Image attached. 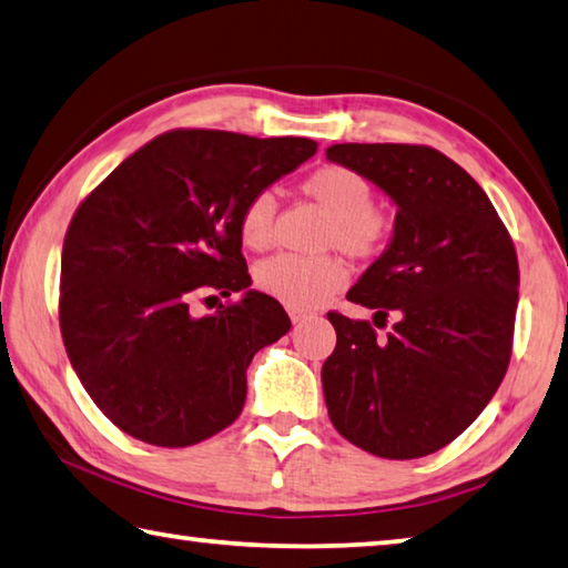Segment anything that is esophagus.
<instances>
[{
  "instance_id": "1",
  "label": "esophagus",
  "mask_w": 568,
  "mask_h": 568,
  "mask_svg": "<svg viewBox=\"0 0 568 568\" xmlns=\"http://www.w3.org/2000/svg\"><path fill=\"white\" fill-rule=\"evenodd\" d=\"M311 317H315L313 313H307V311H297V307H291V320L295 325H301V323H305V320H311Z\"/></svg>"
}]
</instances>
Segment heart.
Returning a JSON list of instances; mask_svg holds the SVG:
<instances>
[{"label": "heart", "mask_w": 568, "mask_h": 568, "mask_svg": "<svg viewBox=\"0 0 568 568\" xmlns=\"http://www.w3.org/2000/svg\"><path fill=\"white\" fill-rule=\"evenodd\" d=\"M303 191L329 213L323 233L325 248H339L353 257H369L383 251L389 225L385 215L373 209V189L359 173L345 166H323L303 181ZM273 229L275 199L267 191L255 193L241 211V243L251 251H265L273 243ZM253 277L261 293L305 311L339 291L347 271L333 255H273L255 265Z\"/></svg>", "instance_id": "b5f03b06"}]
</instances>
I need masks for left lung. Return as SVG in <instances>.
I'll return each instance as SVG.
<instances>
[{
	"label": "left lung",
	"instance_id": "obj_1",
	"mask_svg": "<svg viewBox=\"0 0 568 568\" xmlns=\"http://www.w3.org/2000/svg\"><path fill=\"white\" fill-rule=\"evenodd\" d=\"M325 156L397 209L387 248L347 293L383 325L395 317L387 337L365 320L327 313L337 333L323 365L329 422L369 455H432L481 415L507 373L517 251L487 193L445 153L335 143Z\"/></svg>",
	"mask_w": 568,
	"mask_h": 568
}]
</instances>
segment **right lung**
I'll return each mask as SVG.
<instances>
[{
    "label": "right lung",
    "instance_id": "obj_1",
    "mask_svg": "<svg viewBox=\"0 0 568 568\" xmlns=\"http://www.w3.org/2000/svg\"><path fill=\"white\" fill-rule=\"evenodd\" d=\"M315 151L297 136L169 131L79 205L61 251V337L89 397L126 435L189 447L241 415L245 369L291 317L251 287L239 219ZM201 292L242 301L195 318L187 305Z\"/></svg>",
    "mask_w": 568,
    "mask_h": 568
}]
</instances>
